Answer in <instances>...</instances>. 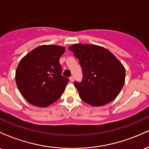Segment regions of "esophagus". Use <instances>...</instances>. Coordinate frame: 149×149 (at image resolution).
<instances>
[{
	"label": "esophagus",
	"instance_id": "1",
	"mask_svg": "<svg viewBox=\"0 0 149 149\" xmlns=\"http://www.w3.org/2000/svg\"><path fill=\"white\" fill-rule=\"evenodd\" d=\"M69 80H70V81H71V82H73V80H74V76H72L70 77V78H69Z\"/></svg>",
	"mask_w": 149,
	"mask_h": 149
}]
</instances>
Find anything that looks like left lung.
<instances>
[{
    "instance_id": "left-lung-1",
    "label": "left lung",
    "mask_w": 149,
    "mask_h": 149,
    "mask_svg": "<svg viewBox=\"0 0 149 149\" xmlns=\"http://www.w3.org/2000/svg\"><path fill=\"white\" fill-rule=\"evenodd\" d=\"M69 49L79 60L83 80L76 81L80 99L93 107L115 100L123 87L125 70L109 49L89 44H74Z\"/></svg>"
}]
</instances>
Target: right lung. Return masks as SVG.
<instances>
[{"mask_svg": "<svg viewBox=\"0 0 149 149\" xmlns=\"http://www.w3.org/2000/svg\"><path fill=\"white\" fill-rule=\"evenodd\" d=\"M65 47L41 45L21 59L15 80L22 96L34 106L46 107L56 102L64 92L69 79L61 75L59 59Z\"/></svg>", "mask_w": 149, "mask_h": 149, "instance_id": "add662e5", "label": "right lung"}]
</instances>
